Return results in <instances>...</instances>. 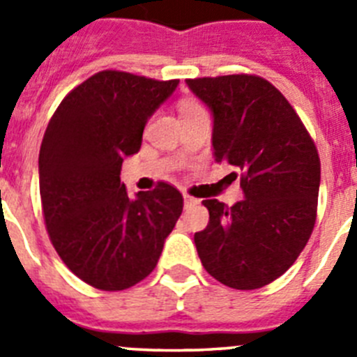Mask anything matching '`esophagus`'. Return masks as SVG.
<instances>
[{
    "instance_id": "obj_1",
    "label": "esophagus",
    "mask_w": 357,
    "mask_h": 357,
    "mask_svg": "<svg viewBox=\"0 0 357 357\" xmlns=\"http://www.w3.org/2000/svg\"><path fill=\"white\" fill-rule=\"evenodd\" d=\"M195 204H198L197 198L189 197L188 193H184V206H185V207H189V206H195Z\"/></svg>"
}]
</instances>
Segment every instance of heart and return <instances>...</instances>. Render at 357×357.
Segmentation results:
<instances>
[{"mask_svg":"<svg viewBox=\"0 0 357 357\" xmlns=\"http://www.w3.org/2000/svg\"><path fill=\"white\" fill-rule=\"evenodd\" d=\"M197 103H193V102H182L181 103V112L182 114H184V112H189V110H193V109H197Z\"/></svg>","mask_w":357,"mask_h":357,"instance_id":"1","label":"heart"}]
</instances>
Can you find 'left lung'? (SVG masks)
I'll return each instance as SVG.
<instances>
[{
	"mask_svg": "<svg viewBox=\"0 0 357 357\" xmlns=\"http://www.w3.org/2000/svg\"><path fill=\"white\" fill-rule=\"evenodd\" d=\"M213 114V155L241 169L243 200H204L195 234L207 272L234 289L270 284L304 250L317 220L320 159L293 107L254 75L185 80Z\"/></svg>",
	"mask_w": 357,
	"mask_h": 357,
	"instance_id": "left-lung-1",
	"label": "left lung"
}]
</instances>
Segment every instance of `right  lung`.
<instances>
[{
  "instance_id": "right-lung-1",
  "label": "right lung",
  "mask_w": 357,
  "mask_h": 357,
  "mask_svg": "<svg viewBox=\"0 0 357 357\" xmlns=\"http://www.w3.org/2000/svg\"><path fill=\"white\" fill-rule=\"evenodd\" d=\"M176 85L96 73L62 100L46 128L39 153L46 229L66 266L98 289L119 291L150 275L182 213L173 185L128 197L119 176Z\"/></svg>"
}]
</instances>
